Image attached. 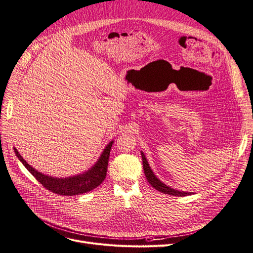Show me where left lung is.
<instances>
[{
    "label": "left lung",
    "mask_w": 253,
    "mask_h": 253,
    "mask_svg": "<svg viewBox=\"0 0 253 253\" xmlns=\"http://www.w3.org/2000/svg\"><path fill=\"white\" fill-rule=\"evenodd\" d=\"M141 157H142V162H143V170L145 173V177L149 181L150 184L156 188L158 191H161L163 194H167L169 196H177V197H184V196H188L191 195V193H185V191H180L177 189H173L168 185H165L164 183H162L158 178L155 176V173L153 172V170L151 169L149 162H147L144 154L141 152Z\"/></svg>",
    "instance_id": "obj_1"
}]
</instances>
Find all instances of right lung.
Wrapping results in <instances>:
<instances>
[{"label": "right lung", "mask_w": 253, "mask_h": 253, "mask_svg": "<svg viewBox=\"0 0 253 253\" xmlns=\"http://www.w3.org/2000/svg\"><path fill=\"white\" fill-rule=\"evenodd\" d=\"M113 143L114 142L111 141L106 146V149L103 150L98 161L95 163L94 167H92L89 170L81 173V175L68 178H54L51 176L43 175V173L38 171L36 169H33L31 165L26 162L15 147L14 153L17 158H19L20 161L24 164V167L30 171L31 175L36 178L43 187L57 195L76 196L88 193V191L96 188L101 184L102 181L106 179L110 151Z\"/></svg>", "instance_id": "right-lung-1"}]
</instances>
